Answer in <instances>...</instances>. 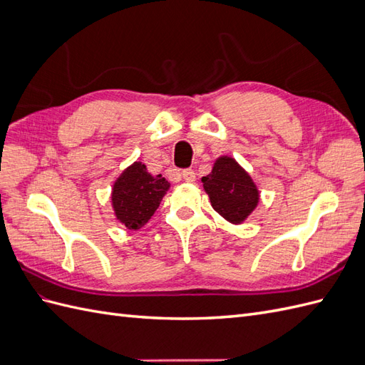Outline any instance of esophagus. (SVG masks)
Masks as SVG:
<instances>
[{
	"label": "esophagus",
	"instance_id": "esophagus-1",
	"mask_svg": "<svg viewBox=\"0 0 365 365\" xmlns=\"http://www.w3.org/2000/svg\"><path fill=\"white\" fill-rule=\"evenodd\" d=\"M181 175H182V178H184L185 182H195V180H196V173H195L192 169L182 170Z\"/></svg>",
	"mask_w": 365,
	"mask_h": 365
}]
</instances>
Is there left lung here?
<instances>
[{
    "mask_svg": "<svg viewBox=\"0 0 365 365\" xmlns=\"http://www.w3.org/2000/svg\"><path fill=\"white\" fill-rule=\"evenodd\" d=\"M201 181L215 212L230 224L245 222L259 205L260 192L256 182L233 157L216 158L212 172Z\"/></svg>",
    "mask_w": 365,
    "mask_h": 365,
    "instance_id": "1",
    "label": "left lung"
}]
</instances>
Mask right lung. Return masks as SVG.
Listing matches in <instances>:
<instances>
[{"label":"right lung","mask_w":365,"mask_h":365,"mask_svg":"<svg viewBox=\"0 0 365 365\" xmlns=\"http://www.w3.org/2000/svg\"><path fill=\"white\" fill-rule=\"evenodd\" d=\"M169 189L170 184L165 178L149 173L146 164L132 163L118 175L113 185L111 205L115 219L128 230H140L157 212Z\"/></svg>","instance_id":"1"}]
</instances>
